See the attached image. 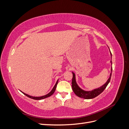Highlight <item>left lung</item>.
I'll return each instance as SVG.
<instances>
[{
  "label": "left lung",
  "instance_id": "obj_1",
  "mask_svg": "<svg viewBox=\"0 0 129 129\" xmlns=\"http://www.w3.org/2000/svg\"><path fill=\"white\" fill-rule=\"evenodd\" d=\"M109 48V47H108ZM110 50V49H109ZM110 55H111V57H112V54L110 50ZM110 63L112 65V61L111 60L110 61ZM112 68L111 66V73L110 74V76H109V79H108L107 81L106 82V83H105L103 85H102V86L97 88L96 89H94L90 91H86L84 90L81 89L78 84L76 83V77H75V74L74 72H72L73 73V79H72V89L74 92L75 93V94L78 97H81V98H83L84 99H92L95 98V97H97V96H99L100 94H101L102 93L104 90L106 88L107 86L109 83L110 82V81L111 79V74H112Z\"/></svg>",
  "mask_w": 129,
  "mask_h": 129
}]
</instances>
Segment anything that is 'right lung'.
Returning <instances> with one entry per match:
<instances>
[{
  "label": "right lung",
  "instance_id": "obj_1",
  "mask_svg": "<svg viewBox=\"0 0 129 129\" xmlns=\"http://www.w3.org/2000/svg\"><path fill=\"white\" fill-rule=\"evenodd\" d=\"M58 80H57V81H56V82L55 84V85H54V87L53 88L52 90L51 91H50L48 93H47V95H44V96H40V97H35V96H30L28 94H26V93L23 92L22 91H20L22 93H24V94L25 95H26V96L29 97V98L32 99H33V100H42V99H46L47 98V97H48L49 96H50L51 95H52L53 93H54V92H55V89H56V86H57V84L58 83Z\"/></svg>",
  "mask_w": 129,
  "mask_h": 129
}]
</instances>
